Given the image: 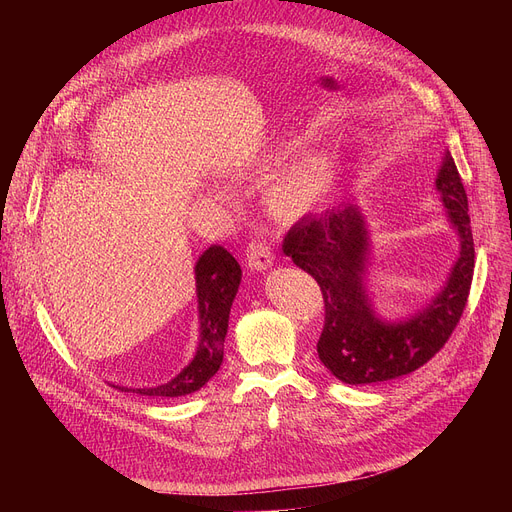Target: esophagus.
Instances as JSON below:
<instances>
[{"mask_svg":"<svg viewBox=\"0 0 512 512\" xmlns=\"http://www.w3.org/2000/svg\"><path fill=\"white\" fill-rule=\"evenodd\" d=\"M245 261L253 272H263L274 263V253L265 240H251L245 251Z\"/></svg>","mask_w":512,"mask_h":512,"instance_id":"esophagus-1","label":"esophagus"}]
</instances>
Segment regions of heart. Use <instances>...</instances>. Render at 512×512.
<instances>
[{"mask_svg":"<svg viewBox=\"0 0 512 512\" xmlns=\"http://www.w3.org/2000/svg\"><path fill=\"white\" fill-rule=\"evenodd\" d=\"M340 159L332 149L311 151L276 170L265 186V201L282 220H299L328 199Z\"/></svg>","mask_w":512,"mask_h":512,"instance_id":"1","label":"heart"}]
</instances>
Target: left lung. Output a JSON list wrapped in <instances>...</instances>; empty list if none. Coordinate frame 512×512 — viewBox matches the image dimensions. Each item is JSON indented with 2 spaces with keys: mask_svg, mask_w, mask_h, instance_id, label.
<instances>
[{
  "mask_svg": "<svg viewBox=\"0 0 512 512\" xmlns=\"http://www.w3.org/2000/svg\"><path fill=\"white\" fill-rule=\"evenodd\" d=\"M436 188L461 236V255L432 303L394 324L375 315L365 288L369 234L357 205L344 203L315 218L307 215L284 236V255L311 274L324 294L326 321L317 355L344 384L386 382L419 369L459 324L471 290L475 249L467 193L448 151Z\"/></svg>",
  "mask_w": 512,
  "mask_h": 512,
  "instance_id": "obj_1",
  "label": "left lung"
}]
</instances>
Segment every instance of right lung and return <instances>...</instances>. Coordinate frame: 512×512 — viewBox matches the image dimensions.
Instances as JSON below:
<instances>
[{
  "instance_id": "1",
  "label": "right lung",
  "mask_w": 512,
  "mask_h": 512,
  "mask_svg": "<svg viewBox=\"0 0 512 512\" xmlns=\"http://www.w3.org/2000/svg\"><path fill=\"white\" fill-rule=\"evenodd\" d=\"M238 261L220 245H211L195 265L199 330L201 338L197 353L176 378L155 388H122V392H137L141 396H186L203 388L224 359V338L228 332L230 307L240 284Z\"/></svg>"
}]
</instances>
